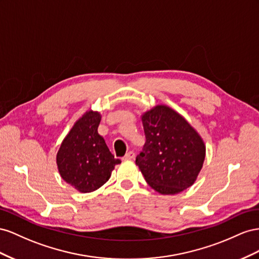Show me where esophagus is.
Masks as SVG:
<instances>
[{
  "label": "esophagus",
  "instance_id": "obj_1",
  "mask_svg": "<svg viewBox=\"0 0 259 259\" xmlns=\"http://www.w3.org/2000/svg\"><path fill=\"white\" fill-rule=\"evenodd\" d=\"M136 157V154H135V152H132V151H130V152H128L127 154L124 155V157H123V159H134Z\"/></svg>",
  "mask_w": 259,
  "mask_h": 259
}]
</instances>
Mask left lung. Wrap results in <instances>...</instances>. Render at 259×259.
Returning a JSON list of instances; mask_svg holds the SVG:
<instances>
[{"label": "left lung", "instance_id": "8db88e82", "mask_svg": "<svg viewBox=\"0 0 259 259\" xmlns=\"http://www.w3.org/2000/svg\"><path fill=\"white\" fill-rule=\"evenodd\" d=\"M145 144L136 158L149 186L174 195L193 186L204 164L206 146L189 121L167 105H156L141 116Z\"/></svg>", "mask_w": 259, "mask_h": 259}]
</instances>
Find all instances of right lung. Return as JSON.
Masks as SVG:
<instances>
[{
    "instance_id": "right-lung-1",
    "label": "right lung",
    "mask_w": 259,
    "mask_h": 259,
    "mask_svg": "<svg viewBox=\"0 0 259 259\" xmlns=\"http://www.w3.org/2000/svg\"><path fill=\"white\" fill-rule=\"evenodd\" d=\"M101 114L89 109L73 123L56 155L62 178L81 193H90L110 178L120 159L114 157L98 132Z\"/></svg>"
}]
</instances>
